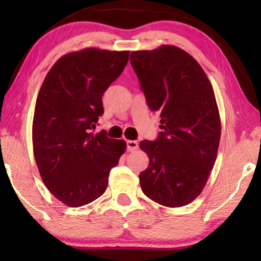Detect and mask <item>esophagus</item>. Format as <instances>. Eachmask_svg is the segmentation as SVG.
<instances>
[{
  "label": "esophagus",
  "instance_id": "1",
  "mask_svg": "<svg viewBox=\"0 0 261 261\" xmlns=\"http://www.w3.org/2000/svg\"><path fill=\"white\" fill-rule=\"evenodd\" d=\"M138 147H139L138 141H134V140H128L127 141V149L129 152L135 151V149H138Z\"/></svg>",
  "mask_w": 261,
  "mask_h": 261
}]
</instances>
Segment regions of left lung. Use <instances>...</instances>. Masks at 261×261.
<instances>
[{
  "label": "left lung",
  "instance_id": "left-lung-1",
  "mask_svg": "<svg viewBox=\"0 0 261 261\" xmlns=\"http://www.w3.org/2000/svg\"><path fill=\"white\" fill-rule=\"evenodd\" d=\"M130 64L146 102L160 113L154 141H141L149 164L139 174L144 194L177 208L201 194L215 164L221 121L213 87L201 65L184 49L163 45L134 51Z\"/></svg>",
  "mask_w": 261,
  "mask_h": 261
}]
</instances>
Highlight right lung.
<instances>
[{
  "label": "right lung",
  "mask_w": 261,
  "mask_h": 261,
  "mask_svg": "<svg viewBox=\"0 0 261 261\" xmlns=\"http://www.w3.org/2000/svg\"><path fill=\"white\" fill-rule=\"evenodd\" d=\"M128 51L84 48L57 60L39 90L33 117V151L46 188L69 206L103 195L110 170L126 142L92 133L103 114L102 96L122 73Z\"/></svg>",
  "instance_id": "1"
}]
</instances>
